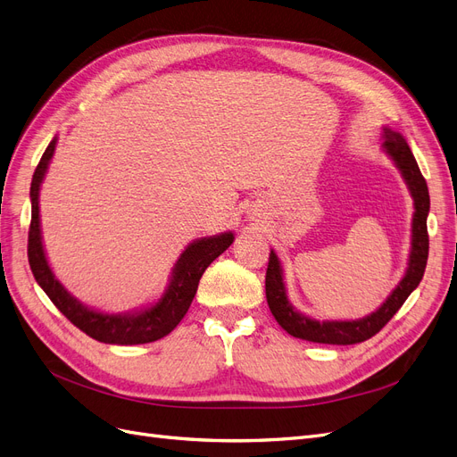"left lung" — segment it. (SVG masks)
<instances>
[{
  "label": "left lung",
  "instance_id": "1",
  "mask_svg": "<svg viewBox=\"0 0 457 457\" xmlns=\"http://www.w3.org/2000/svg\"><path fill=\"white\" fill-rule=\"evenodd\" d=\"M384 148L394 158L401 173L407 180L411 194L414 197V218H412V250L407 275L399 282L392 295L386 299L384 305L363 320H352V322H318L294 311L288 303L282 278V267L278 258L271 250L265 273V295L267 305L271 309L277 322L282 329L303 341L320 343V345H356L363 343L377 335L394 314L403 307V303L412 294V290L424 277L428 254H429V235H428V212H429V192L426 179L421 177L420 167L412 156L411 146L407 145L397 131L384 129Z\"/></svg>",
  "mask_w": 457,
  "mask_h": 457
}]
</instances>
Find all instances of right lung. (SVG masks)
<instances>
[{
	"label": "right lung",
	"instance_id": "1",
	"mask_svg": "<svg viewBox=\"0 0 457 457\" xmlns=\"http://www.w3.org/2000/svg\"><path fill=\"white\" fill-rule=\"evenodd\" d=\"M56 137L48 143L45 154L41 156L36 173L31 179V222L28 231V262L31 273L45 294L54 303L56 309L77 326L82 333H87L92 339L107 345H145L158 341L162 337L171 333L184 314L188 312L194 295L197 292V284L205 269L229 248L233 243V233H222L216 237L199 239L186 248L173 269V278L169 284L163 297L143 312L133 316L122 314H104L90 311L80 305L65 292L63 286L54 278L53 271L46 263L45 250L41 243L39 229V186L43 182L45 171L50 158L54 154Z\"/></svg>",
	"mask_w": 457,
	"mask_h": 457
}]
</instances>
